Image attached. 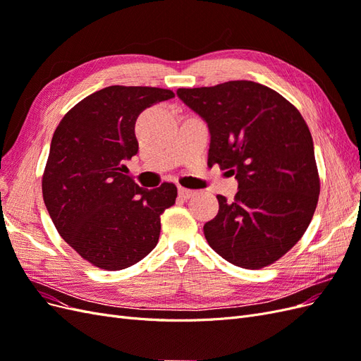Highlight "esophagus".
<instances>
[{
	"mask_svg": "<svg viewBox=\"0 0 361 361\" xmlns=\"http://www.w3.org/2000/svg\"><path fill=\"white\" fill-rule=\"evenodd\" d=\"M178 194H179V197H180V199H183V200H187V199L192 197V195L195 194V191H192V190H187V188H182V187H179V190H178Z\"/></svg>",
	"mask_w": 361,
	"mask_h": 361,
	"instance_id": "1",
	"label": "esophagus"
}]
</instances>
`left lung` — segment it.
Listing matches in <instances>:
<instances>
[{
	"instance_id": "obj_1",
	"label": "left lung",
	"mask_w": 361,
	"mask_h": 361,
	"mask_svg": "<svg viewBox=\"0 0 361 361\" xmlns=\"http://www.w3.org/2000/svg\"><path fill=\"white\" fill-rule=\"evenodd\" d=\"M211 134L207 164L235 176L233 202L203 226L207 244L231 264L264 268L300 241L319 197L313 140L302 116L269 87L228 81L179 89Z\"/></svg>"
}]
</instances>
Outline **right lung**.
Instances as JSON below:
<instances>
[{
	"mask_svg": "<svg viewBox=\"0 0 361 361\" xmlns=\"http://www.w3.org/2000/svg\"><path fill=\"white\" fill-rule=\"evenodd\" d=\"M171 97L157 87H105L76 104L52 135L43 200L64 241L97 268L125 269L158 244L161 214L178 188H141L123 164L138 152L137 117Z\"/></svg>",
	"mask_w": 361,
	"mask_h": 361,
	"instance_id": "1",
	"label": "right lung"
}]
</instances>
